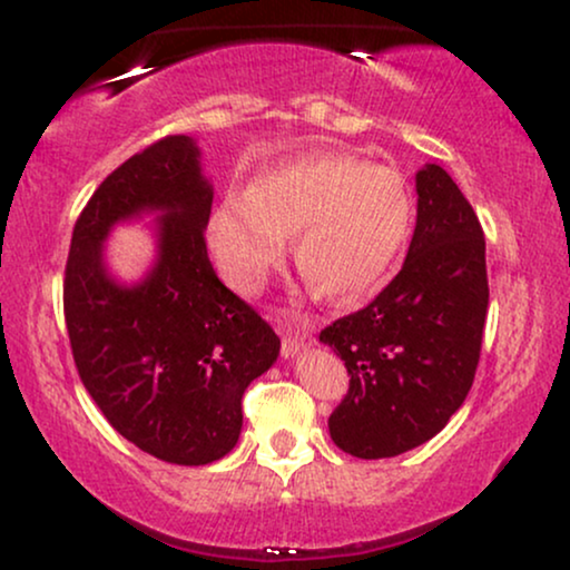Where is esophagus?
I'll return each instance as SVG.
<instances>
[{"instance_id":"1","label":"esophagus","mask_w":570,"mask_h":570,"mask_svg":"<svg viewBox=\"0 0 570 570\" xmlns=\"http://www.w3.org/2000/svg\"><path fill=\"white\" fill-rule=\"evenodd\" d=\"M279 334H283V355L291 357L298 353V350L308 347L314 337H311V330L306 326V322L301 318H291V322L279 324Z\"/></svg>"}]
</instances>
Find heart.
I'll return each mask as SVG.
<instances>
[{
    "label": "heart",
    "instance_id": "heart-1",
    "mask_svg": "<svg viewBox=\"0 0 570 570\" xmlns=\"http://www.w3.org/2000/svg\"><path fill=\"white\" fill-rule=\"evenodd\" d=\"M412 194L396 168L347 155H308L228 191L207 238L223 275L254 291L293 236V259L311 291L332 301L368 293L400 254Z\"/></svg>",
    "mask_w": 570,
    "mask_h": 570
}]
</instances>
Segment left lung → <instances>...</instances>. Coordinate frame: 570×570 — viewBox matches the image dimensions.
Masks as SVG:
<instances>
[{
	"label": "left lung",
	"mask_w": 570,
	"mask_h": 570,
	"mask_svg": "<svg viewBox=\"0 0 570 570\" xmlns=\"http://www.w3.org/2000/svg\"><path fill=\"white\" fill-rule=\"evenodd\" d=\"M488 298L478 215L446 170L425 166L402 269L318 334L350 376L330 415L332 441L357 459H386L433 439L472 389Z\"/></svg>",
	"instance_id": "8db88e82"
}]
</instances>
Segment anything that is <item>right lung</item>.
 <instances>
[{
  "label": "right lung",
  "mask_w": 570,
  "mask_h": 570,
  "mask_svg": "<svg viewBox=\"0 0 570 570\" xmlns=\"http://www.w3.org/2000/svg\"><path fill=\"white\" fill-rule=\"evenodd\" d=\"M163 208L161 259L137 288L116 286L99 244L116 219ZM213 186L186 135L131 155L82 207L65 269V322L85 389L147 454L199 466L228 454L244 392L277 361L275 330L217 279L205 228Z\"/></svg>",
  "instance_id": "add662e5"
}]
</instances>
